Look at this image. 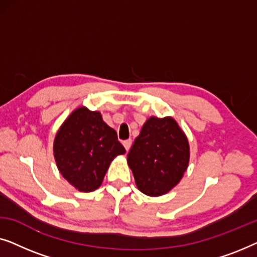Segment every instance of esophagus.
I'll list each match as a JSON object with an SVG mask.
<instances>
[{"mask_svg":"<svg viewBox=\"0 0 257 257\" xmlns=\"http://www.w3.org/2000/svg\"><path fill=\"white\" fill-rule=\"evenodd\" d=\"M122 145H124L125 150L128 151L130 149H131V145H132V139H128V140H125L124 143H122Z\"/></svg>","mask_w":257,"mask_h":257,"instance_id":"esophagus-1","label":"esophagus"}]
</instances>
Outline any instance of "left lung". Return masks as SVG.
<instances>
[{
    "mask_svg": "<svg viewBox=\"0 0 257 257\" xmlns=\"http://www.w3.org/2000/svg\"><path fill=\"white\" fill-rule=\"evenodd\" d=\"M189 163L187 137L172 117H151L127 154L136 185L150 196L166 194L184 177Z\"/></svg>",
    "mask_w": 257,
    "mask_h": 257,
    "instance_id": "8db88e82",
    "label": "left lung"
}]
</instances>
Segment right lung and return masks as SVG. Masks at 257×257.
<instances>
[{
	"label": "right lung",
	"instance_id": "1",
	"mask_svg": "<svg viewBox=\"0 0 257 257\" xmlns=\"http://www.w3.org/2000/svg\"><path fill=\"white\" fill-rule=\"evenodd\" d=\"M126 152L117 132L100 112L78 107L65 119L54 142L58 171L79 192H92L103 182L111 161Z\"/></svg>",
	"mask_w": 257,
	"mask_h": 257
}]
</instances>
